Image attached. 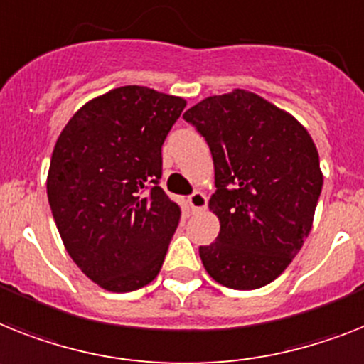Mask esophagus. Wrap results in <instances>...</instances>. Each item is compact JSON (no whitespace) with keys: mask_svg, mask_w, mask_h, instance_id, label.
<instances>
[{"mask_svg":"<svg viewBox=\"0 0 364 364\" xmlns=\"http://www.w3.org/2000/svg\"><path fill=\"white\" fill-rule=\"evenodd\" d=\"M188 204L191 212H203L206 208V204H208V199H206V195L195 191V193H191L188 197Z\"/></svg>","mask_w":364,"mask_h":364,"instance_id":"esophagus-1","label":"esophagus"}]
</instances>
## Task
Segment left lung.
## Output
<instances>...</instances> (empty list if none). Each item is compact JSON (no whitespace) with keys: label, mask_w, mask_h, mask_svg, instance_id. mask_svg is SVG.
I'll return each mask as SVG.
<instances>
[{"label":"left lung","mask_w":364,"mask_h":364,"mask_svg":"<svg viewBox=\"0 0 364 364\" xmlns=\"http://www.w3.org/2000/svg\"><path fill=\"white\" fill-rule=\"evenodd\" d=\"M184 121L208 143L215 169L210 210L221 230L199 255L210 277L234 290L272 283L312 227L322 171L309 132L255 92L210 96Z\"/></svg>","instance_id":"1"}]
</instances>
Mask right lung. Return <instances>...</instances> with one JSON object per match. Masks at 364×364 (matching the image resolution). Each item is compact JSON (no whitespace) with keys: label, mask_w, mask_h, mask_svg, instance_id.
I'll list each match as a JSON object with an SVG mask.
<instances>
[{"label":"right lung","mask_w":364,"mask_h":364,"mask_svg":"<svg viewBox=\"0 0 364 364\" xmlns=\"http://www.w3.org/2000/svg\"><path fill=\"white\" fill-rule=\"evenodd\" d=\"M184 98L126 85L72 117L53 149L48 200L72 260L109 292L160 273L180 206L160 188L161 145Z\"/></svg>","instance_id":"1"}]
</instances>
